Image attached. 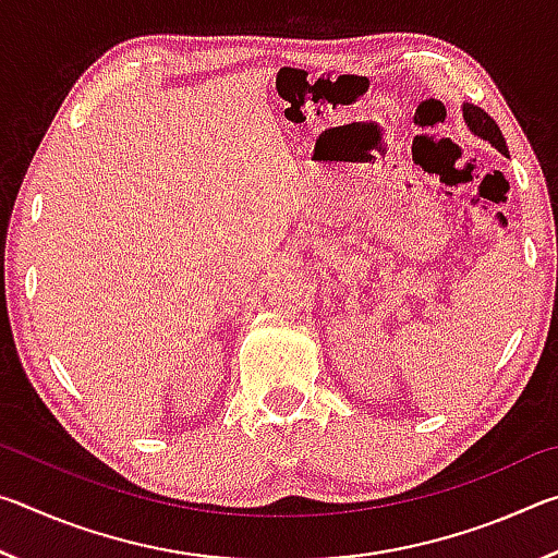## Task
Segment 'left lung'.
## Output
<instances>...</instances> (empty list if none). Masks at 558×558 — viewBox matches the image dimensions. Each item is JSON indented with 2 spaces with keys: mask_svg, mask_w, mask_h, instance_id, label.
Segmentation results:
<instances>
[{
  "mask_svg": "<svg viewBox=\"0 0 558 558\" xmlns=\"http://www.w3.org/2000/svg\"><path fill=\"white\" fill-rule=\"evenodd\" d=\"M462 118H465L468 128L475 132L477 137L487 140L489 145L497 147L502 155H507V143H505V137H502V130L497 128V122L489 118L483 108L470 106V102H465V106H462Z\"/></svg>",
  "mask_w": 558,
  "mask_h": 558,
  "instance_id": "1",
  "label": "left lung"
}]
</instances>
